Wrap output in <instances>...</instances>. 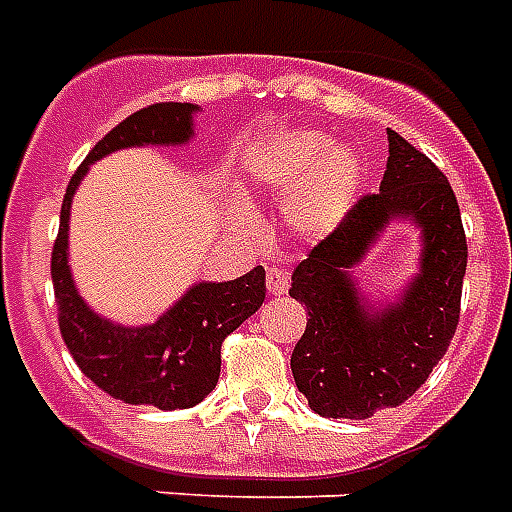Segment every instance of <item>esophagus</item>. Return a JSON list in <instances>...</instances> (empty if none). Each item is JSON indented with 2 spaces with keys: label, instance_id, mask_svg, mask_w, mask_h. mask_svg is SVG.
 <instances>
[{
  "label": "esophagus",
  "instance_id": "1",
  "mask_svg": "<svg viewBox=\"0 0 512 512\" xmlns=\"http://www.w3.org/2000/svg\"><path fill=\"white\" fill-rule=\"evenodd\" d=\"M267 288H270L272 297H280L288 291V272L278 270V267H270L267 270Z\"/></svg>",
  "mask_w": 512,
  "mask_h": 512
}]
</instances>
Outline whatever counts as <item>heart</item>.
Instances as JSON below:
<instances>
[{
    "label": "heart",
    "mask_w": 512,
    "mask_h": 512,
    "mask_svg": "<svg viewBox=\"0 0 512 512\" xmlns=\"http://www.w3.org/2000/svg\"><path fill=\"white\" fill-rule=\"evenodd\" d=\"M259 175L275 191H293L291 224L307 237H324L343 224L356 205L364 167L348 148L324 132L294 129L264 148Z\"/></svg>",
    "instance_id": "1"
}]
</instances>
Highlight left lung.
I'll return each mask as SVG.
<instances>
[{"label": "left lung", "mask_w": 512, "mask_h": 512, "mask_svg": "<svg viewBox=\"0 0 512 512\" xmlns=\"http://www.w3.org/2000/svg\"><path fill=\"white\" fill-rule=\"evenodd\" d=\"M391 223L422 232L419 270L391 298H370L355 267ZM464 270L467 240L451 183L388 129L380 191L359 199L291 275L288 294L307 310L291 372L310 410L361 421L413 397L451 345Z\"/></svg>", "instance_id": "8db88e82"}]
</instances>
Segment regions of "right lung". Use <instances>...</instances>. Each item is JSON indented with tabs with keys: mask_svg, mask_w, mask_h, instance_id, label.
I'll return each instance as SVG.
<instances>
[{
	"mask_svg": "<svg viewBox=\"0 0 512 512\" xmlns=\"http://www.w3.org/2000/svg\"><path fill=\"white\" fill-rule=\"evenodd\" d=\"M191 102L142 107L96 142L72 175L53 242L51 278L59 305V329L80 372L113 399L159 410H186L210 394L221 375V343L264 302V267L234 280L191 283L153 324L126 326L99 315L80 297L69 267V210L94 161L124 148H172L194 140Z\"/></svg>",
	"mask_w": 512,
	"mask_h": 512,
	"instance_id": "right-lung-1",
	"label": "right lung"
}]
</instances>
